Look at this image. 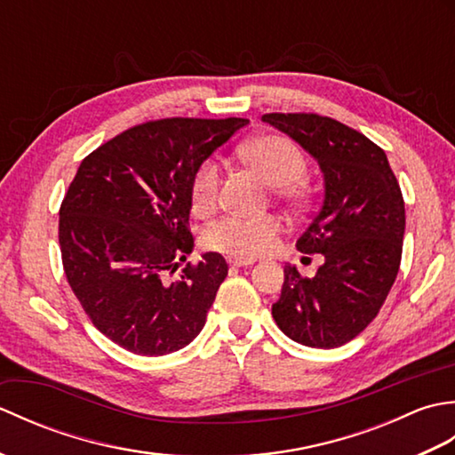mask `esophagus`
<instances>
[{
	"label": "esophagus",
	"instance_id": "34e87169",
	"mask_svg": "<svg viewBox=\"0 0 455 455\" xmlns=\"http://www.w3.org/2000/svg\"><path fill=\"white\" fill-rule=\"evenodd\" d=\"M228 264L233 267H248L254 264V259H246V258H228Z\"/></svg>",
	"mask_w": 455,
	"mask_h": 455
}]
</instances>
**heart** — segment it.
Segmentation results:
<instances>
[{"label":"heart","mask_w":455,"mask_h":455,"mask_svg":"<svg viewBox=\"0 0 455 455\" xmlns=\"http://www.w3.org/2000/svg\"><path fill=\"white\" fill-rule=\"evenodd\" d=\"M250 166L258 170L272 183L274 193L283 201H305L303 178L307 173V160L291 140L279 134H259L240 147ZM220 186V168L217 160L201 162L191 180V211L205 217L217 207ZM283 230V220L275 215L259 217H222L203 230V244L215 252L233 258H256L269 252Z\"/></svg>","instance_id":"obj_1"}]
</instances>
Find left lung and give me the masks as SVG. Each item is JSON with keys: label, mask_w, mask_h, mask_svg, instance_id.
Returning <instances> with one entry per match:
<instances>
[{"label": "left lung", "mask_w": 455, "mask_h": 455, "mask_svg": "<svg viewBox=\"0 0 455 455\" xmlns=\"http://www.w3.org/2000/svg\"><path fill=\"white\" fill-rule=\"evenodd\" d=\"M264 123L311 154L324 176V201L297 240L323 254L315 277L285 266L272 315L282 332L311 347H338L379 313L399 274L404 201L385 152L340 121L316 113H267Z\"/></svg>", "instance_id": "left-lung-1"}]
</instances>
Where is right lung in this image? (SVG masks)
Returning a JSON list of instances; mask_svg holds the SVG:
<instances>
[{"label":"right lung","instance_id":"right-lung-1","mask_svg":"<svg viewBox=\"0 0 455 455\" xmlns=\"http://www.w3.org/2000/svg\"><path fill=\"white\" fill-rule=\"evenodd\" d=\"M248 119H160L108 140L80 164L60 205L58 243L93 326L139 355L181 350L205 326L228 266L217 252L181 262L196 170Z\"/></svg>","mask_w":455,"mask_h":455}]
</instances>
